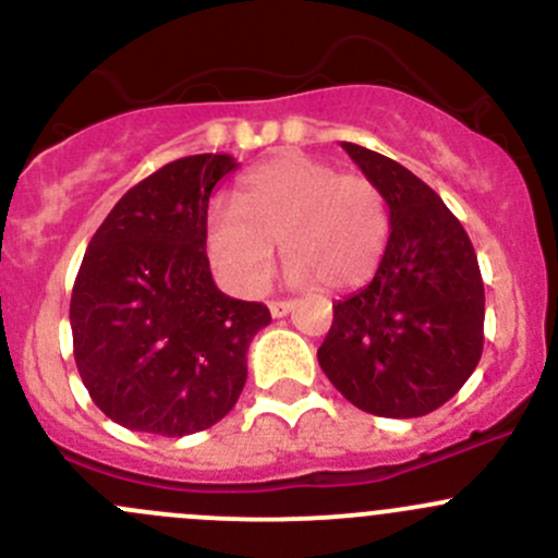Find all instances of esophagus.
I'll use <instances>...</instances> for the list:
<instances>
[{
  "instance_id": "esophagus-1",
  "label": "esophagus",
  "mask_w": 558,
  "mask_h": 558,
  "mask_svg": "<svg viewBox=\"0 0 558 558\" xmlns=\"http://www.w3.org/2000/svg\"><path fill=\"white\" fill-rule=\"evenodd\" d=\"M296 302L291 300H272L269 302V313H272V318H283V315H289L291 311H294Z\"/></svg>"
}]
</instances>
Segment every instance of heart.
I'll list each match as a JSON object with an SVG mask.
<instances>
[{
    "instance_id": "obj_1",
    "label": "heart",
    "mask_w": 558,
    "mask_h": 558,
    "mask_svg": "<svg viewBox=\"0 0 558 558\" xmlns=\"http://www.w3.org/2000/svg\"><path fill=\"white\" fill-rule=\"evenodd\" d=\"M388 207L364 174L326 161L283 156L243 180L238 207L207 213V253L232 289L258 291L272 272V245L294 280L324 291L362 286L388 243Z\"/></svg>"
}]
</instances>
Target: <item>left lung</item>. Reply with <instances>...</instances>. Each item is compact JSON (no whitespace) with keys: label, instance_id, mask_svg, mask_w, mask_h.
<instances>
[{"label":"left lung","instance_id":"obj_1","mask_svg":"<svg viewBox=\"0 0 558 558\" xmlns=\"http://www.w3.org/2000/svg\"><path fill=\"white\" fill-rule=\"evenodd\" d=\"M342 148L384 194L391 234L375 278L331 305L318 364L364 413L418 418L481 362L486 294L475 247L424 180L362 145Z\"/></svg>","mask_w":558,"mask_h":558}]
</instances>
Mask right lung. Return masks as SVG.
Masks as SVG:
<instances>
[{
  "instance_id": "1",
  "label": "right lung",
  "mask_w": 558,
  "mask_h": 558,
  "mask_svg": "<svg viewBox=\"0 0 558 558\" xmlns=\"http://www.w3.org/2000/svg\"><path fill=\"white\" fill-rule=\"evenodd\" d=\"M229 154L170 161L118 199L88 243L70 302L83 386L116 424L161 437L210 429L240 399L247 345L272 320L218 291L207 205Z\"/></svg>"
}]
</instances>
